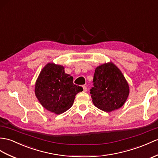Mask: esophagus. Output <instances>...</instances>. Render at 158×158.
<instances>
[{
    "mask_svg": "<svg viewBox=\"0 0 158 158\" xmlns=\"http://www.w3.org/2000/svg\"><path fill=\"white\" fill-rule=\"evenodd\" d=\"M82 87H83V90H84V92H86V91H87V90H88L87 87H86V86H83Z\"/></svg>",
    "mask_w": 158,
    "mask_h": 158,
    "instance_id": "34e87169",
    "label": "esophagus"
}]
</instances>
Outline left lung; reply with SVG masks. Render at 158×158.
I'll return each mask as SVG.
<instances>
[{
	"instance_id": "8db88e82",
	"label": "left lung",
	"mask_w": 158,
	"mask_h": 158,
	"mask_svg": "<svg viewBox=\"0 0 158 158\" xmlns=\"http://www.w3.org/2000/svg\"><path fill=\"white\" fill-rule=\"evenodd\" d=\"M94 87L90 89L92 102L105 112L120 109L129 94V86L119 68L107 62L95 69Z\"/></svg>"
}]
</instances>
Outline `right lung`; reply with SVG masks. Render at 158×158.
I'll return each mask as SVG.
<instances>
[{
  "label": "right lung",
  "mask_w": 158,
  "mask_h": 158,
  "mask_svg": "<svg viewBox=\"0 0 158 158\" xmlns=\"http://www.w3.org/2000/svg\"><path fill=\"white\" fill-rule=\"evenodd\" d=\"M83 88L73 83V77L65 73L64 67L53 62L41 70L35 84V94L44 109L60 114L74 103L76 95Z\"/></svg>",
  "instance_id": "1"
}]
</instances>
